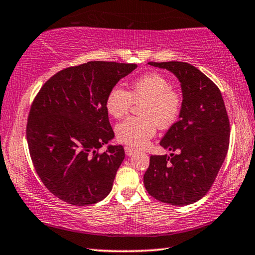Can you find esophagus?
I'll return each instance as SVG.
<instances>
[{
  "instance_id": "34e87169",
  "label": "esophagus",
  "mask_w": 255,
  "mask_h": 255,
  "mask_svg": "<svg viewBox=\"0 0 255 255\" xmlns=\"http://www.w3.org/2000/svg\"><path fill=\"white\" fill-rule=\"evenodd\" d=\"M125 152H126L127 155H129V157H130V155H132V154L135 153L136 150L132 149V147H130V146H126V147H125Z\"/></svg>"
}]
</instances>
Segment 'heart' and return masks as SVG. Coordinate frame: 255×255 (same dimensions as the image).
Instances as JSON below:
<instances>
[{"label": "heart", "mask_w": 255, "mask_h": 255, "mask_svg": "<svg viewBox=\"0 0 255 255\" xmlns=\"http://www.w3.org/2000/svg\"><path fill=\"white\" fill-rule=\"evenodd\" d=\"M132 103H142L138 109L140 117H129L116 127L119 142L132 147H142L153 137L157 125L167 128L175 123L182 110V96L172 88V82L160 73H146L135 80L131 90L115 86L109 91L105 108L116 119L123 118Z\"/></svg>", "instance_id": "b5f03b06"}]
</instances>
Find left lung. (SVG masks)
<instances>
[{
  "label": "left lung",
  "instance_id": "left-lung-1",
  "mask_svg": "<svg viewBox=\"0 0 255 255\" xmlns=\"http://www.w3.org/2000/svg\"><path fill=\"white\" fill-rule=\"evenodd\" d=\"M180 80L183 101L180 119L160 145L177 154L151 155L144 185L153 198L184 206L206 195L214 183L229 147L230 124L218 86L191 64L150 62Z\"/></svg>",
  "mask_w": 255,
  "mask_h": 255
}]
</instances>
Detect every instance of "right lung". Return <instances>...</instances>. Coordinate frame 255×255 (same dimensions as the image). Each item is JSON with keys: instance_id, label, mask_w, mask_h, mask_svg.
<instances>
[{"instance_id": "right-lung-1", "label": "right lung", "mask_w": 255, "mask_h": 255, "mask_svg": "<svg viewBox=\"0 0 255 255\" xmlns=\"http://www.w3.org/2000/svg\"><path fill=\"white\" fill-rule=\"evenodd\" d=\"M136 64L88 62L59 71L30 106L26 137L34 168L57 198L75 206L104 199L125 159L115 137L105 100Z\"/></svg>"}]
</instances>
